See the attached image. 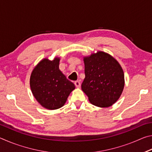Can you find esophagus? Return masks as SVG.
I'll use <instances>...</instances> for the list:
<instances>
[{"label": "esophagus", "instance_id": "34e87169", "mask_svg": "<svg viewBox=\"0 0 152 152\" xmlns=\"http://www.w3.org/2000/svg\"><path fill=\"white\" fill-rule=\"evenodd\" d=\"M74 84H75L76 88H80V82L79 81H76L75 82H74Z\"/></svg>", "mask_w": 152, "mask_h": 152}]
</instances>
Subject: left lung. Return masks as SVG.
I'll list each match as a JSON object with an SVG mask.
<instances>
[{"label": "left lung", "instance_id": "obj_1", "mask_svg": "<svg viewBox=\"0 0 152 152\" xmlns=\"http://www.w3.org/2000/svg\"><path fill=\"white\" fill-rule=\"evenodd\" d=\"M85 78L82 91L95 106L107 108L115 103L125 86L124 72L116 59L102 51L84 56Z\"/></svg>", "mask_w": 152, "mask_h": 152}]
</instances>
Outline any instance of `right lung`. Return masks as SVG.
I'll return each mask as SVG.
<instances>
[{"mask_svg":"<svg viewBox=\"0 0 152 152\" xmlns=\"http://www.w3.org/2000/svg\"><path fill=\"white\" fill-rule=\"evenodd\" d=\"M60 58H43L33 68L30 76L32 94L42 106L49 110L63 107L75 85L59 69Z\"/></svg>","mask_w":152,"mask_h":152,"instance_id":"add662e5","label":"right lung"}]
</instances>
